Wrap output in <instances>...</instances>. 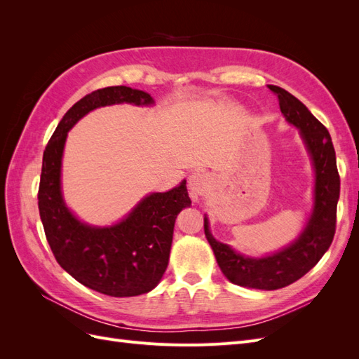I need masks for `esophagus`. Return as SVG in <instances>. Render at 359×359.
<instances>
[{
	"mask_svg": "<svg viewBox=\"0 0 359 359\" xmlns=\"http://www.w3.org/2000/svg\"><path fill=\"white\" fill-rule=\"evenodd\" d=\"M189 187L194 196H203L205 193H208L211 187V178L203 172L193 173L189 178Z\"/></svg>",
	"mask_w": 359,
	"mask_h": 359,
	"instance_id": "34e87169",
	"label": "esophagus"
}]
</instances>
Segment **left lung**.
I'll list each match as a JSON object with an SVG mask.
<instances>
[{"label":"left lung","instance_id":"8db88e82","mask_svg":"<svg viewBox=\"0 0 359 359\" xmlns=\"http://www.w3.org/2000/svg\"><path fill=\"white\" fill-rule=\"evenodd\" d=\"M269 90L277 94L280 111L286 121L299 130L311 157L314 198L309 222L301 235L287 247L264 257H248L236 253L227 244L217 241L210 232L208 217H203L205 236L224 277L233 285L260 290H276L289 286L319 262L332 243L337 202L340 196V177L328 130L297 97L276 85H269Z\"/></svg>","mask_w":359,"mask_h":359}]
</instances>
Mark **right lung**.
<instances>
[{"instance_id": "right-lung-1", "label": "right lung", "mask_w": 359, "mask_h": 359, "mask_svg": "<svg viewBox=\"0 0 359 359\" xmlns=\"http://www.w3.org/2000/svg\"><path fill=\"white\" fill-rule=\"evenodd\" d=\"M154 104L148 93L107 86L86 94L62 116L43 153L39 211L46 240L61 268L83 286L109 297H136L153 290L165 274L177 215L191 205L186 180L165 193H151L121 222L91 226L69 208L61 190L62 153L69 130L102 106Z\"/></svg>"}]
</instances>
